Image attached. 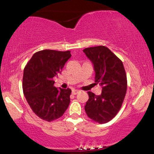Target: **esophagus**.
Masks as SVG:
<instances>
[{
    "label": "esophagus",
    "instance_id": "34e87169",
    "mask_svg": "<svg viewBox=\"0 0 154 154\" xmlns=\"http://www.w3.org/2000/svg\"><path fill=\"white\" fill-rule=\"evenodd\" d=\"M79 92V91H78V90H73V91H72V93H73L74 95H76V94H77Z\"/></svg>",
    "mask_w": 154,
    "mask_h": 154
}]
</instances>
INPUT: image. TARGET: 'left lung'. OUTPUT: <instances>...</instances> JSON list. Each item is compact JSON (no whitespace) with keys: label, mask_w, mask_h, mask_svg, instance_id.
Masks as SVG:
<instances>
[{"label":"left lung","mask_w":154,"mask_h":154,"mask_svg":"<svg viewBox=\"0 0 154 154\" xmlns=\"http://www.w3.org/2000/svg\"><path fill=\"white\" fill-rule=\"evenodd\" d=\"M83 52L93 64L95 85L102 87L101 94L88 92L85 106L88 116L99 124L106 123L116 115L126 95L128 82L122 61L103 45L87 48Z\"/></svg>","instance_id":"1"}]
</instances>
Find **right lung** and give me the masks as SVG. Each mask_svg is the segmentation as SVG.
<instances>
[{
  "label": "right lung",
  "mask_w": 154,
  "mask_h": 154,
  "mask_svg": "<svg viewBox=\"0 0 154 154\" xmlns=\"http://www.w3.org/2000/svg\"><path fill=\"white\" fill-rule=\"evenodd\" d=\"M71 56L69 51H40L33 54L24 67V95L33 112L45 121L59 119L69 105L72 91L54 87L53 78L61 74Z\"/></svg>",
  "instance_id": "obj_1"
}]
</instances>
